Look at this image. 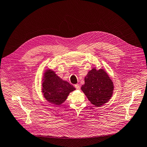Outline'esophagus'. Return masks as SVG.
Listing matches in <instances>:
<instances>
[{
    "instance_id": "1",
    "label": "esophagus",
    "mask_w": 147,
    "mask_h": 147,
    "mask_svg": "<svg viewBox=\"0 0 147 147\" xmlns=\"http://www.w3.org/2000/svg\"><path fill=\"white\" fill-rule=\"evenodd\" d=\"M75 87L76 89H78V90H80V85H79V84H76V85H75Z\"/></svg>"
}]
</instances>
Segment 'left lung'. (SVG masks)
Listing matches in <instances>:
<instances>
[{"label":"left lung","mask_w":147,"mask_h":147,"mask_svg":"<svg viewBox=\"0 0 147 147\" xmlns=\"http://www.w3.org/2000/svg\"><path fill=\"white\" fill-rule=\"evenodd\" d=\"M81 90L91 103L99 107L108 102L112 96L114 84L108 74L103 69L94 67L84 78Z\"/></svg>","instance_id":"8db88e82"}]
</instances>
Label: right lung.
<instances>
[{"label":"right lung","mask_w":147,"mask_h":147,"mask_svg":"<svg viewBox=\"0 0 147 147\" xmlns=\"http://www.w3.org/2000/svg\"><path fill=\"white\" fill-rule=\"evenodd\" d=\"M42 82L41 91L43 97L48 102L55 105L59 106L63 104L70 92L76 89L50 69L45 70Z\"/></svg>","instance_id":"1"}]
</instances>
